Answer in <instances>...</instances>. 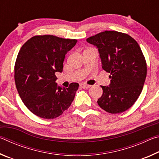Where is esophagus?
<instances>
[{
    "label": "esophagus",
    "instance_id": "obj_1",
    "mask_svg": "<svg viewBox=\"0 0 159 159\" xmlns=\"http://www.w3.org/2000/svg\"><path fill=\"white\" fill-rule=\"evenodd\" d=\"M80 87L83 88V89H88V88H89L90 87V85L86 84H80Z\"/></svg>",
    "mask_w": 159,
    "mask_h": 159
}]
</instances>
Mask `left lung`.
<instances>
[{"label": "left lung", "mask_w": 159, "mask_h": 159, "mask_svg": "<svg viewBox=\"0 0 159 159\" xmlns=\"http://www.w3.org/2000/svg\"><path fill=\"white\" fill-rule=\"evenodd\" d=\"M86 41L98 49L102 69L111 79L109 86L101 85L103 94L98 104L111 114L126 111L139 98L147 76L140 47L129 35L116 31L101 32Z\"/></svg>", "instance_id": "1"}]
</instances>
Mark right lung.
Instances as JSON below:
<instances>
[{
    "instance_id": "1",
    "label": "right lung",
    "mask_w": 159,
    "mask_h": 159,
    "mask_svg": "<svg viewBox=\"0 0 159 159\" xmlns=\"http://www.w3.org/2000/svg\"><path fill=\"white\" fill-rule=\"evenodd\" d=\"M76 39L52 35L35 36L21 48L15 65V80L19 95L29 111L37 116L52 119L71 105L79 84L61 88L56 83V72H62L67 52Z\"/></svg>"
}]
</instances>
